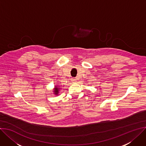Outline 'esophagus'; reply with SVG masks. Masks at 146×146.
Returning a JSON list of instances; mask_svg holds the SVG:
<instances>
[{"label": "esophagus", "mask_w": 146, "mask_h": 146, "mask_svg": "<svg viewBox=\"0 0 146 146\" xmlns=\"http://www.w3.org/2000/svg\"><path fill=\"white\" fill-rule=\"evenodd\" d=\"M72 80L73 83H75L76 82V78H72Z\"/></svg>", "instance_id": "34e87169"}]
</instances>
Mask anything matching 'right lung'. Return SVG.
I'll list each match as a JSON object with an SVG mask.
<instances>
[{"label":"right lung","mask_w":146,"mask_h":146,"mask_svg":"<svg viewBox=\"0 0 146 146\" xmlns=\"http://www.w3.org/2000/svg\"><path fill=\"white\" fill-rule=\"evenodd\" d=\"M60 86L59 85H56L55 86V87L53 89L54 90H53V92H54V94L55 95V96H58L59 94V92L60 91Z\"/></svg>","instance_id":"right-lung-1"}]
</instances>
